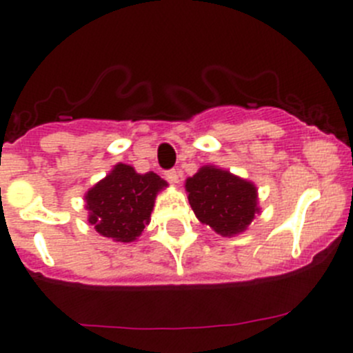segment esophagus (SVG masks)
<instances>
[{
	"label": "esophagus",
	"mask_w": 353,
	"mask_h": 353,
	"mask_svg": "<svg viewBox=\"0 0 353 353\" xmlns=\"http://www.w3.org/2000/svg\"><path fill=\"white\" fill-rule=\"evenodd\" d=\"M165 177L169 183H179V174H177L176 169H170L165 172Z\"/></svg>",
	"instance_id": "1"
}]
</instances>
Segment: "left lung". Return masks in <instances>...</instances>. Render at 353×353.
I'll list each match as a JSON object with an SVG mask.
<instances>
[{
    "mask_svg": "<svg viewBox=\"0 0 353 353\" xmlns=\"http://www.w3.org/2000/svg\"><path fill=\"white\" fill-rule=\"evenodd\" d=\"M186 191L194 215L222 236L245 231L259 212L255 186L217 167H201Z\"/></svg>",
    "mask_w": 353,
    "mask_h": 353,
    "instance_id": "1",
    "label": "left lung"
}]
</instances>
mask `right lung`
<instances>
[{
    "mask_svg": "<svg viewBox=\"0 0 353 353\" xmlns=\"http://www.w3.org/2000/svg\"><path fill=\"white\" fill-rule=\"evenodd\" d=\"M165 181L155 172L138 174L119 163L85 194L90 222L100 234L115 241H134L150 222L155 196Z\"/></svg>",
    "mask_w": 353,
    "mask_h": 353,
    "instance_id": "right-lung-1",
    "label": "right lung"
}]
</instances>
